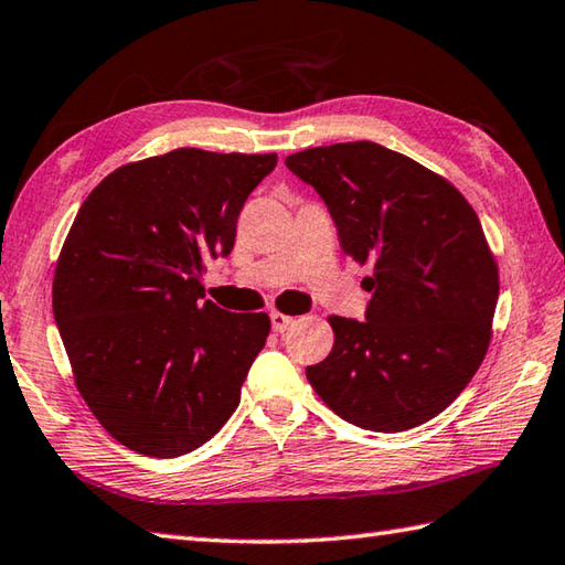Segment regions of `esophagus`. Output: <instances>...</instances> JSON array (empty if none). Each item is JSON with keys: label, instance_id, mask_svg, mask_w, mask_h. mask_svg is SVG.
Listing matches in <instances>:
<instances>
[{"label": "esophagus", "instance_id": "1", "mask_svg": "<svg viewBox=\"0 0 565 565\" xmlns=\"http://www.w3.org/2000/svg\"><path fill=\"white\" fill-rule=\"evenodd\" d=\"M294 316H286L281 311H271V328L276 333H284V330H289V326H294Z\"/></svg>", "mask_w": 565, "mask_h": 565}]
</instances>
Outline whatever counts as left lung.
Instances as JSON below:
<instances>
[{"instance_id":"left-lung-1","label":"left lung","mask_w":565,"mask_h":565,"mask_svg":"<svg viewBox=\"0 0 565 565\" xmlns=\"http://www.w3.org/2000/svg\"><path fill=\"white\" fill-rule=\"evenodd\" d=\"M335 220L340 247L372 276L367 320L330 316V355L306 367L316 394L367 430L438 416L488 355L497 259L472 205L444 175L374 141L286 157Z\"/></svg>"}]
</instances>
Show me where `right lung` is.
I'll return each mask as SVG.
<instances>
[{
    "instance_id": "add662e5",
    "label": "right lung",
    "mask_w": 565,
    "mask_h": 565,
    "mask_svg": "<svg viewBox=\"0 0 565 565\" xmlns=\"http://www.w3.org/2000/svg\"><path fill=\"white\" fill-rule=\"evenodd\" d=\"M276 153L173 149L119 166L77 210L53 316L87 408L117 444L175 458L213 438L267 342V313L203 301L239 210Z\"/></svg>"
}]
</instances>
